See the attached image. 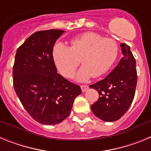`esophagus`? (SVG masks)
<instances>
[{
	"mask_svg": "<svg viewBox=\"0 0 151 151\" xmlns=\"http://www.w3.org/2000/svg\"><path fill=\"white\" fill-rule=\"evenodd\" d=\"M88 85H81V88H82V91L83 92H85V91H86L88 90Z\"/></svg>",
	"mask_w": 151,
	"mask_h": 151,
	"instance_id": "1",
	"label": "esophagus"
}]
</instances>
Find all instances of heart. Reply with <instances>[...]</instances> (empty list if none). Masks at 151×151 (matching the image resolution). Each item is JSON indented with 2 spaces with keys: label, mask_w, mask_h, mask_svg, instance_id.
Wrapping results in <instances>:
<instances>
[{
  "label": "heart",
  "mask_w": 151,
  "mask_h": 151,
  "mask_svg": "<svg viewBox=\"0 0 151 151\" xmlns=\"http://www.w3.org/2000/svg\"><path fill=\"white\" fill-rule=\"evenodd\" d=\"M116 42L111 38H104L94 32H86L73 38L69 47L57 44L53 49V58L61 74L72 78L80 62L82 67L75 79L86 82L89 78L99 77L107 73L118 56Z\"/></svg>",
  "instance_id": "b5f03b06"
}]
</instances>
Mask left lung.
<instances>
[{
    "instance_id": "left-lung-1",
    "label": "left lung",
    "mask_w": 151,
    "mask_h": 151,
    "mask_svg": "<svg viewBox=\"0 0 151 151\" xmlns=\"http://www.w3.org/2000/svg\"><path fill=\"white\" fill-rule=\"evenodd\" d=\"M123 57L104 79L90 85L99 92V98L91 106L94 115L105 122L121 118L130 107L137 85L136 61L130 47L120 45Z\"/></svg>"
}]
</instances>
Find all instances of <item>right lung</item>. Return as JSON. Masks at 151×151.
<instances>
[{
    "label": "right lung",
    "mask_w": 151,
    "mask_h": 151,
    "mask_svg": "<svg viewBox=\"0 0 151 151\" xmlns=\"http://www.w3.org/2000/svg\"><path fill=\"white\" fill-rule=\"evenodd\" d=\"M60 29L39 31L17 50L13 68V87L25 110L38 122L56 125L71 113L75 98L82 94L79 85L57 73L53 58Z\"/></svg>",
    "instance_id": "obj_1"
}]
</instances>
